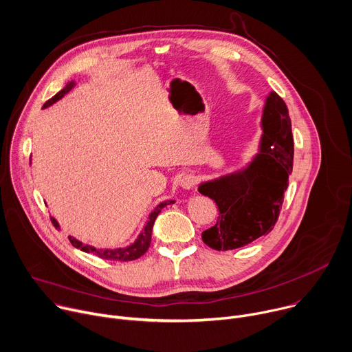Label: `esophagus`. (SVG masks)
Instances as JSON below:
<instances>
[{"mask_svg":"<svg viewBox=\"0 0 352 352\" xmlns=\"http://www.w3.org/2000/svg\"><path fill=\"white\" fill-rule=\"evenodd\" d=\"M195 182H196V179H195V177L190 175V174L184 175V177L181 178V181H179V184H181V186H182L184 189H190V188H193Z\"/></svg>","mask_w":352,"mask_h":352,"instance_id":"1","label":"esophagus"}]
</instances>
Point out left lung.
<instances>
[{"label": "left lung", "instance_id": "1", "mask_svg": "<svg viewBox=\"0 0 352 352\" xmlns=\"http://www.w3.org/2000/svg\"><path fill=\"white\" fill-rule=\"evenodd\" d=\"M258 152L243 167L200 182L197 190L213 199L219 217L202 232L216 250L242 248L270 232L278 219L294 164L291 120L284 100L270 91L261 118Z\"/></svg>", "mask_w": 352, "mask_h": 352}]
</instances>
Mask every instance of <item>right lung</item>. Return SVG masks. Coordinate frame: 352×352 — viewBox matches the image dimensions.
Masks as SVG:
<instances>
[{"label":"right lung","instance_id":"obj_1","mask_svg":"<svg viewBox=\"0 0 352 352\" xmlns=\"http://www.w3.org/2000/svg\"><path fill=\"white\" fill-rule=\"evenodd\" d=\"M75 82H69L65 85L64 89H61L54 97H52L48 100V102L43 106V109H47L50 106H53L54 103H57L58 100H61L67 93H69L74 87H75ZM32 160V157H30ZM171 204H175V200H171V199H167L164 200V202H160L155 210L148 214V219L146 221V224L143 226L142 231L138 234L136 239L126 245V246H120V248H96V246H91V245H86L83 242H80L79 239L74 238V236H69V242L72 243V246L83 250V252H87V254H93L96 255L97 258L100 259H106V261H120V262H129V261H135L138 258H140L142 255H144L146 250L148 249L150 246V239H152V231H153V226H155V221L159 216V213L167 206V205H171ZM52 221L54 224L56 228H60V224L58 221L52 217Z\"/></svg>","mask_w":352,"mask_h":352}]
</instances>
